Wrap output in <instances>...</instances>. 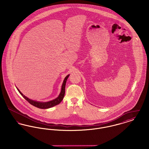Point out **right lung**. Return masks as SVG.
<instances>
[{"mask_svg": "<svg viewBox=\"0 0 149 149\" xmlns=\"http://www.w3.org/2000/svg\"><path fill=\"white\" fill-rule=\"evenodd\" d=\"M69 75H70L69 74L64 79V81H63V85L61 86V92L60 93L59 95L56 98L49 101V102H39V101H36V100H34L29 99V98H27V97L24 95L17 87L16 88H17V90L18 91V92L21 94L22 96L26 100H27L31 104H32V106L36 107H37L38 108L47 109V108H51L52 107L55 106L57 104H58L59 103H60V102L62 101V100L64 98L65 92V85H66V80H67L68 78H69Z\"/></svg>", "mask_w": 149, "mask_h": 149, "instance_id": "add662e5", "label": "right lung"}]
</instances>
